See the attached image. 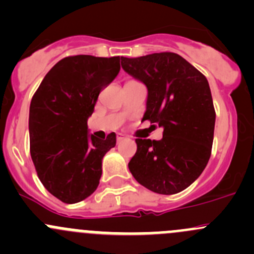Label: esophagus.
Masks as SVG:
<instances>
[{"instance_id": "34e87169", "label": "esophagus", "mask_w": 254, "mask_h": 254, "mask_svg": "<svg viewBox=\"0 0 254 254\" xmlns=\"http://www.w3.org/2000/svg\"><path fill=\"white\" fill-rule=\"evenodd\" d=\"M123 140H125V136L123 134H118L117 135V141L118 142H122Z\"/></svg>"}]
</instances>
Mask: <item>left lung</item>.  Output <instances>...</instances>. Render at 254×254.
<instances>
[{"instance_id":"8db88e82","label":"left lung","mask_w":254,"mask_h":254,"mask_svg":"<svg viewBox=\"0 0 254 254\" xmlns=\"http://www.w3.org/2000/svg\"><path fill=\"white\" fill-rule=\"evenodd\" d=\"M120 60L124 71L147 87L143 119L163 127L161 140H135L130 172L155 193H179L201 175L211 155L216 114L209 82L175 53Z\"/></svg>"}]
</instances>
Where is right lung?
<instances>
[{"label":"right lung","mask_w":254,"mask_h":254,"mask_svg":"<svg viewBox=\"0 0 254 254\" xmlns=\"http://www.w3.org/2000/svg\"><path fill=\"white\" fill-rule=\"evenodd\" d=\"M119 70V56H67L49 71L33 96L30 156L43 186L63 203H78L98 187L102 160L117 139L114 132L104 140L89 135L87 119Z\"/></svg>","instance_id":"1"}]
</instances>
